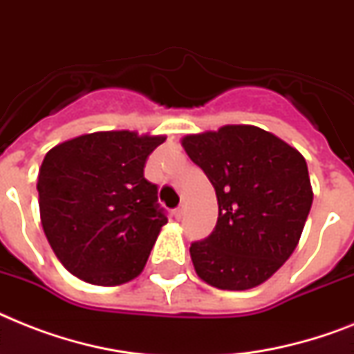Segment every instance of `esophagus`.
Returning a JSON list of instances; mask_svg holds the SVG:
<instances>
[{
    "label": "esophagus",
    "instance_id": "esophagus-1",
    "mask_svg": "<svg viewBox=\"0 0 354 354\" xmlns=\"http://www.w3.org/2000/svg\"><path fill=\"white\" fill-rule=\"evenodd\" d=\"M172 214H174V218H176V220H182L183 207H178V209H174V212H172Z\"/></svg>",
    "mask_w": 354,
    "mask_h": 354
}]
</instances>
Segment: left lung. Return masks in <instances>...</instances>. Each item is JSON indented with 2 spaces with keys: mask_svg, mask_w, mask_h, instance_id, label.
I'll return each instance as SVG.
<instances>
[{
  "mask_svg": "<svg viewBox=\"0 0 354 354\" xmlns=\"http://www.w3.org/2000/svg\"><path fill=\"white\" fill-rule=\"evenodd\" d=\"M182 145L218 198L214 231L191 243L198 277L227 291L260 286L297 249L311 211L306 160L254 125L189 134Z\"/></svg>",
  "mask_w": 354,
  "mask_h": 354,
  "instance_id": "left-lung-1",
  "label": "left lung"
}]
</instances>
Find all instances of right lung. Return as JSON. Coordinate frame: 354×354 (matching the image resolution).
<instances>
[{
	"label": "right lung",
	"mask_w": 354,
	"mask_h": 354,
	"mask_svg": "<svg viewBox=\"0 0 354 354\" xmlns=\"http://www.w3.org/2000/svg\"><path fill=\"white\" fill-rule=\"evenodd\" d=\"M165 136L83 134L45 154L39 214L54 254L80 280L122 286L143 271L167 216L143 167Z\"/></svg>",
	"instance_id": "add662e5"
}]
</instances>
